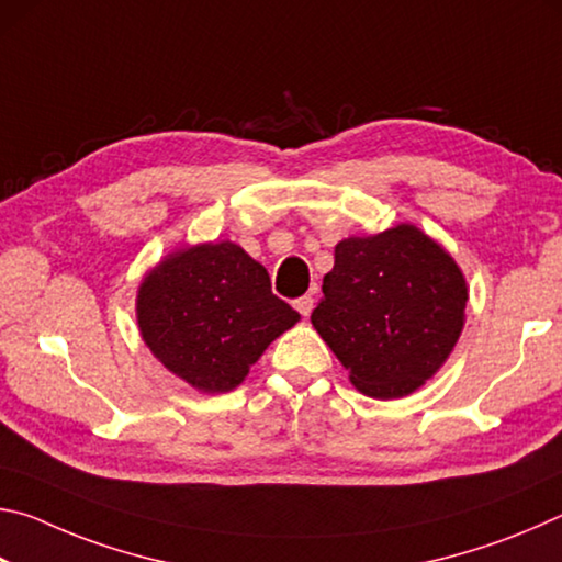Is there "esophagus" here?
<instances>
[{
    "mask_svg": "<svg viewBox=\"0 0 562 562\" xmlns=\"http://www.w3.org/2000/svg\"><path fill=\"white\" fill-rule=\"evenodd\" d=\"M312 307H315V297H312V294H302V297L294 300V310H297L302 317H310Z\"/></svg>",
    "mask_w": 562,
    "mask_h": 562,
    "instance_id": "esophagus-1",
    "label": "esophagus"
}]
</instances>
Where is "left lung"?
Listing matches in <instances>:
<instances>
[{"mask_svg":"<svg viewBox=\"0 0 562 562\" xmlns=\"http://www.w3.org/2000/svg\"><path fill=\"white\" fill-rule=\"evenodd\" d=\"M312 325L359 392L398 398L436 374L463 329L459 265L414 225L335 247Z\"/></svg>","mask_w":562,"mask_h":562,"instance_id":"8db88e82","label":"left lung"}]
</instances>
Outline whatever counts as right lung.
<instances>
[{
	"instance_id": "1",
	"label": "right lung",
	"mask_w": 562,
	"mask_h": 562,
	"mask_svg": "<svg viewBox=\"0 0 562 562\" xmlns=\"http://www.w3.org/2000/svg\"><path fill=\"white\" fill-rule=\"evenodd\" d=\"M138 327L170 372L201 392H231L274 337L300 319L270 274L233 243L173 252L138 290Z\"/></svg>"
}]
</instances>
